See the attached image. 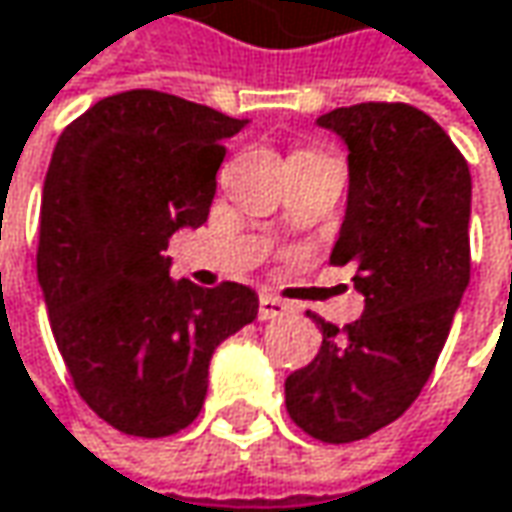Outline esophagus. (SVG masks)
Segmentation results:
<instances>
[{
	"label": "esophagus",
	"instance_id": "1",
	"mask_svg": "<svg viewBox=\"0 0 512 512\" xmlns=\"http://www.w3.org/2000/svg\"><path fill=\"white\" fill-rule=\"evenodd\" d=\"M289 313V304H284L281 298L275 295H260V307H257V318L260 321H269V318H281Z\"/></svg>",
	"mask_w": 512,
	"mask_h": 512
}]
</instances>
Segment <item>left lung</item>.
Wrapping results in <instances>:
<instances>
[{"label": "left lung", "instance_id": "obj_1", "mask_svg": "<svg viewBox=\"0 0 512 512\" xmlns=\"http://www.w3.org/2000/svg\"><path fill=\"white\" fill-rule=\"evenodd\" d=\"M347 144V211L333 266H356L365 313H316V359L286 376V411L321 443H353L417 400L469 284L472 176L446 130L411 104L339 106L318 118Z\"/></svg>", "mask_w": 512, "mask_h": 512}]
</instances>
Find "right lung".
Here are the masks:
<instances>
[{
	"instance_id": "obj_1",
	"label": "right lung",
	"mask_w": 512,
	"mask_h": 512,
	"mask_svg": "<svg viewBox=\"0 0 512 512\" xmlns=\"http://www.w3.org/2000/svg\"><path fill=\"white\" fill-rule=\"evenodd\" d=\"M246 121L156 89L109 95L51 153L37 278L77 394L124 435L167 437L205 403L220 342L257 318L243 284L170 281L167 240L202 226Z\"/></svg>"
}]
</instances>
